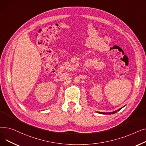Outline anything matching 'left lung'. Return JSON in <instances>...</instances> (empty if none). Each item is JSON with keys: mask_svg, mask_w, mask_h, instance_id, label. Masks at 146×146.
Segmentation results:
<instances>
[{"mask_svg": "<svg viewBox=\"0 0 146 146\" xmlns=\"http://www.w3.org/2000/svg\"><path fill=\"white\" fill-rule=\"evenodd\" d=\"M121 108H122H122H121L120 109L118 110L117 111H113V112H98V113H101V114H112V113H116L117 111H119V110H120Z\"/></svg>", "mask_w": 146, "mask_h": 146, "instance_id": "1", "label": "left lung"}]
</instances>
